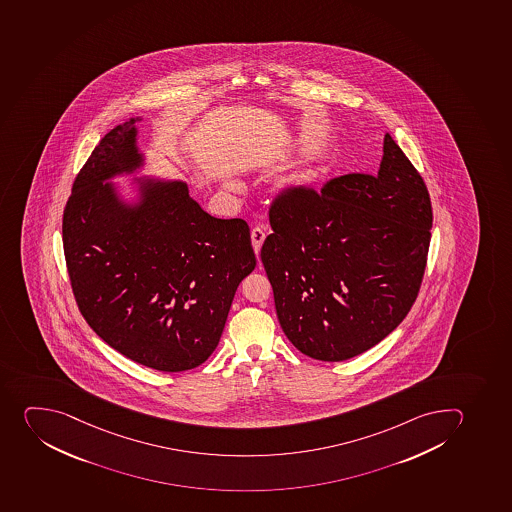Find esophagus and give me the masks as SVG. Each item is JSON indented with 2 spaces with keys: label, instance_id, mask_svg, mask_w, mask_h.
<instances>
[{
  "label": "esophagus",
  "instance_id": "34e87169",
  "mask_svg": "<svg viewBox=\"0 0 512 512\" xmlns=\"http://www.w3.org/2000/svg\"><path fill=\"white\" fill-rule=\"evenodd\" d=\"M267 226H257L252 229V244H254L255 252H260V247H262L263 240L267 237Z\"/></svg>",
  "mask_w": 512,
  "mask_h": 512
}]
</instances>
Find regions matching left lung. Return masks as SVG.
Listing matches in <instances>:
<instances>
[{
    "label": "left lung",
    "instance_id": "left-lung-1",
    "mask_svg": "<svg viewBox=\"0 0 512 512\" xmlns=\"http://www.w3.org/2000/svg\"><path fill=\"white\" fill-rule=\"evenodd\" d=\"M262 247L286 338L318 361L351 359L392 333L427 267V184L387 133L379 173L344 174L316 191L283 189Z\"/></svg>",
    "mask_w": 512,
    "mask_h": 512
}]
</instances>
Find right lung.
I'll return each mask as SVG.
<instances>
[{"instance_id": "obj_1", "label": "right lung", "mask_w": 512, "mask_h": 512, "mask_svg": "<svg viewBox=\"0 0 512 512\" xmlns=\"http://www.w3.org/2000/svg\"><path fill=\"white\" fill-rule=\"evenodd\" d=\"M135 136V120L113 128L76 176L62 216L67 273L108 346L156 371H189L216 349L255 268L250 227L209 216L178 181H148L145 201L123 206L104 179L140 166Z\"/></svg>"}]
</instances>
